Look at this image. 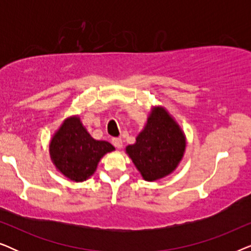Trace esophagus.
<instances>
[{"label": "esophagus", "instance_id": "esophagus-1", "mask_svg": "<svg viewBox=\"0 0 251 251\" xmlns=\"http://www.w3.org/2000/svg\"><path fill=\"white\" fill-rule=\"evenodd\" d=\"M112 143H113V145L116 147V149H121L122 145H123V142H122L121 138H113Z\"/></svg>", "mask_w": 251, "mask_h": 251}]
</instances>
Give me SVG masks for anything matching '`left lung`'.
Returning a JSON list of instances; mask_svg holds the SVG:
<instances>
[{
  "label": "left lung",
  "mask_w": 251,
  "mask_h": 251,
  "mask_svg": "<svg viewBox=\"0 0 251 251\" xmlns=\"http://www.w3.org/2000/svg\"><path fill=\"white\" fill-rule=\"evenodd\" d=\"M186 136L163 106H153L136 143L126 153L146 181H155L176 170L186 150Z\"/></svg>",
  "instance_id": "left-lung-1"
}]
</instances>
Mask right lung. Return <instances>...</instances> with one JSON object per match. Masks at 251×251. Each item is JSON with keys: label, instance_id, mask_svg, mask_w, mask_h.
I'll return each mask as SVG.
<instances>
[{"label": "right lung", "instance_id": "obj_1", "mask_svg": "<svg viewBox=\"0 0 251 251\" xmlns=\"http://www.w3.org/2000/svg\"><path fill=\"white\" fill-rule=\"evenodd\" d=\"M113 151L115 149L112 144L92 138L78 115L65 119L49 144L50 157L56 169L75 183L89 179L101 157Z\"/></svg>", "mask_w": 251, "mask_h": 251}]
</instances>
